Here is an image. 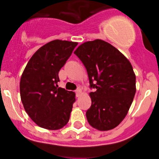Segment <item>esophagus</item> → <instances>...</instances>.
<instances>
[{
	"label": "esophagus",
	"mask_w": 159,
	"mask_h": 159,
	"mask_svg": "<svg viewBox=\"0 0 159 159\" xmlns=\"http://www.w3.org/2000/svg\"><path fill=\"white\" fill-rule=\"evenodd\" d=\"M75 93H76L77 97H79V96L82 94V91H81V89H78L76 91H75Z\"/></svg>",
	"instance_id": "esophagus-1"
}]
</instances>
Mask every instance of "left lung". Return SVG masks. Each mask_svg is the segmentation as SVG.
<instances>
[{
	"label": "left lung",
	"mask_w": 159,
	"mask_h": 159,
	"mask_svg": "<svg viewBox=\"0 0 159 159\" xmlns=\"http://www.w3.org/2000/svg\"><path fill=\"white\" fill-rule=\"evenodd\" d=\"M87 69L91 106L86 112L94 129H115L127 115L136 92V77L129 59L109 43L87 41L75 51Z\"/></svg>",
	"instance_id": "obj_1"
}]
</instances>
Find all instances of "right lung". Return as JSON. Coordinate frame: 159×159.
<instances>
[{
  "instance_id": "right-lung-1",
  "label": "right lung",
  "mask_w": 159,
  "mask_h": 159,
  "mask_svg": "<svg viewBox=\"0 0 159 159\" xmlns=\"http://www.w3.org/2000/svg\"><path fill=\"white\" fill-rule=\"evenodd\" d=\"M77 45L73 41H50L33 54L22 73V104L32 121L43 129H61L69 121L75 93L58 87V72Z\"/></svg>"
}]
</instances>
